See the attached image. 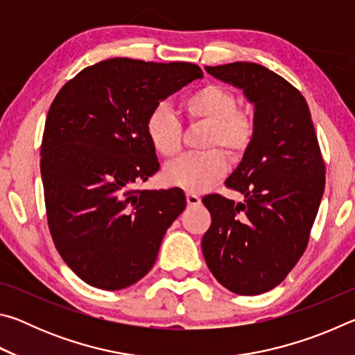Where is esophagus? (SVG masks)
<instances>
[{"label":"esophagus","mask_w":355,"mask_h":355,"mask_svg":"<svg viewBox=\"0 0 355 355\" xmlns=\"http://www.w3.org/2000/svg\"><path fill=\"white\" fill-rule=\"evenodd\" d=\"M186 202H188V205H191V207H197L202 203L200 197L197 194H192V192H188V194H186Z\"/></svg>","instance_id":"esophagus-1"}]
</instances>
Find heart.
<instances>
[{
    "label": "heart",
    "mask_w": 355,
    "mask_h": 355,
    "mask_svg": "<svg viewBox=\"0 0 355 355\" xmlns=\"http://www.w3.org/2000/svg\"><path fill=\"white\" fill-rule=\"evenodd\" d=\"M183 107L191 120L209 123L208 147L225 148L228 153H243L254 136V123L248 114L238 111V100L228 89L207 84L189 94ZM146 135L156 153L173 156L182 148V123L169 107H153L146 120ZM227 172L222 150L186 153L164 167L166 182L188 192H202Z\"/></svg>",
    "instance_id": "b5f03b06"
}]
</instances>
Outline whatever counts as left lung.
I'll return each instance as SVG.
<instances>
[{
  "mask_svg": "<svg viewBox=\"0 0 355 355\" xmlns=\"http://www.w3.org/2000/svg\"><path fill=\"white\" fill-rule=\"evenodd\" d=\"M254 105V136L227 188L244 202L202 199L211 225L202 238L209 271L222 286L255 296L277 286L307 249L326 184L320 144L305 98L260 64L205 67Z\"/></svg>",
  "mask_w": 355,
  "mask_h": 355,
  "instance_id": "left-lung-1",
  "label": "left lung"
}]
</instances>
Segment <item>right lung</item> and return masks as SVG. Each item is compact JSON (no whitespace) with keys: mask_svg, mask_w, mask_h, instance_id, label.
Instances as JSON below:
<instances>
[{"mask_svg":"<svg viewBox=\"0 0 355 355\" xmlns=\"http://www.w3.org/2000/svg\"><path fill=\"white\" fill-rule=\"evenodd\" d=\"M203 71L189 62L106 59L65 83L48 111L40 173L59 255L91 286L114 291L153 268L186 207L180 188L135 189L159 169L146 120Z\"/></svg>","mask_w":355,"mask_h":355,"instance_id":"add662e5","label":"right lung"}]
</instances>
